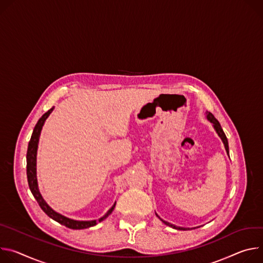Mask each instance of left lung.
Segmentation results:
<instances>
[{
  "instance_id": "obj_1",
  "label": "left lung",
  "mask_w": 263,
  "mask_h": 263,
  "mask_svg": "<svg viewBox=\"0 0 263 263\" xmlns=\"http://www.w3.org/2000/svg\"><path fill=\"white\" fill-rule=\"evenodd\" d=\"M206 116H207V119L213 124V127H214V129H215V132L217 133V135L219 136V138L221 139V141H222V143H223V145H224V148H226V152H227V154H228V156H229V144H228V139H227V137H226V135H224V133H223V130H222V128H221V126H220V124H219V122L217 121V119L215 118V117L210 112V111H207L206 112ZM156 215L166 224V226H169V227H171V228H173V229H177V230H183V231H186V230H190L189 228H183V227H177V226H174V224H172V223H170V222H168V221H165V220H163L157 213H156Z\"/></svg>"
}]
</instances>
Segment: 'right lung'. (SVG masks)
<instances>
[{"label": "right lung", "instance_id": "1", "mask_svg": "<svg viewBox=\"0 0 263 263\" xmlns=\"http://www.w3.org/2000/svg\"><path fill=\"white\" fill-rule=\"evenodd\" d=\"M54 107L50 108L47 112H45L40 120L37 121L31 139L29 141L28 144V149H27V179H28V184H29V188L31 190V193L33 194L34 198L37 200L40 207L42 208V210L52 219H54L55 221L60 222L61 224L66 226L67 228L70 229H74V230H80V229H86L93 227L95 224H97L98 222L104 220L114 210L116 202L114 203V206L107 211V213L102 216L101 218H99L98 220H74L71 218H68L60 213H57L56 211H54L48 203L46 202V200L43 198L40 190H39V185H37V178H36V154H37V146H39V140H40V136H41V132L42 128L44 126V123L46 121V119L49 117V115L52 112Z\"/></svg>", "mask_w": 263, "mask_h": 263}]
</instances>
